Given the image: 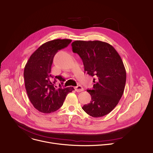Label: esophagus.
<instances>
[{
  "instance_id": "34e87169",
  "label": "esophagus",
  "mask_w": 153,
  "mask_h": 153,
  "mask_svg": "<svg viewBox=\"0 0 153 153\" xmlns=\"http://www.w3.org/2000/svg\"><path fill=\"white\" fill-rule=\"evenodd\" d=\"M74 88H75V90H76V91H77V92H80V91H84V88H83L82 86H81V85H79L75 87Z\"/></svg>"
}]
</instances>
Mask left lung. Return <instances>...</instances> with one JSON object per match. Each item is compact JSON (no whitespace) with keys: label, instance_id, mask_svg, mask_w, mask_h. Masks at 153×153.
Listing matches in <instances>:
<instances>
[{"label":"left lung","instance_id":"1","mask_svg":"<svg viewBox=\"0 0 153 153\" xmlns=\"http://www.w3.org/2000/svg\"><path fill=\"white\" fill-rule=\"evenodd\" d=\"M73 52L82 59L84 71L94 77L93 88L87 91L90 103L82 108L94 117L104 116L118 104L123 95L126 71L120 55L108 43L94 40H76L71 44Z\"/></svg>","mask_w":153,"mask_h":153}]
</instances>
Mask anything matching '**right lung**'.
Wrapping results in <instances>:
<instances>
[{
  "instance_id": "right-lung-1",
  "label": "right lung",
  "mask_w": 153,
  "mask_h": 153,
  "mask_svg": "<svg viewBox=\"0 0 153 153\" xmlns=\"http://www.w3.org/2000/svg\"><path fill=\"white\" fill-rule=\"evenodd\" d=\"M71 39H55L40 46L30 55L25 67V87L29 99L34 107L43 113H50L63 105L68 93L74 88L72 87L57 88L58 79L65 80L61 76L51 75L53 58L58 50L66 47ZM63 84V82L62 83Z\"/></svg>"
}]
</instances>
